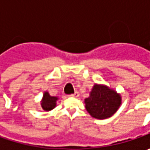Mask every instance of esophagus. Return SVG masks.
<instances>
[{"label":"esophagus","mask_w":150,"mask_h":150,"mask_svg":"<svg viewBox=\"0 0 150 150\" xmlns=\"http://www.w3.org/2000/svg\"><path fill=\"white\" fill-rule=\"evenodd\" d=\"M78 96H79V93L78 92H75L74 93H72L70 95V97H73V98H78Z\"/></svg>","instance_id":"34e87169"}]
</instances>
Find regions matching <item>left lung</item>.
Listing matches in <instances>:
<instances>
[{"mask_svg":"<svg viewBox=\"0 0 150 150\" xmlns=\"http://www.w3.org/2000/svg\"><path fill=\"white\" fill-rule=\"evenodd\" d=\"M85 108L93 118L106 119L117 112L122 103V97L103 84L93 85L89 97L84 99Z\"/></svg>","mask_w":150,"mask_h":150,"instance_id":"8db88e82","label":"left lung"}]
</instances>
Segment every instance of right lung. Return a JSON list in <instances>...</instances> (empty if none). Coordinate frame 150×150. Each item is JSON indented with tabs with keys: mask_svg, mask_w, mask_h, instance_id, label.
<instances>
[{
	"mask_svg": "<svg viewBox=\"0 0 150 150\" xmlns=\"http://www.w3.org/2000/svg\"><path fill=\"white\" fill-rule=\"evenodd\" d=\"M59 98L55 96H51L47 91L44 92L42 98L41 100V107L44 111H51L57 106V101Z\"/></svg>",
	"mask_w": 150,
	"mask_h": 150,
	"instance_id": "1",
	"label": "right lung"
}]
</instances>
